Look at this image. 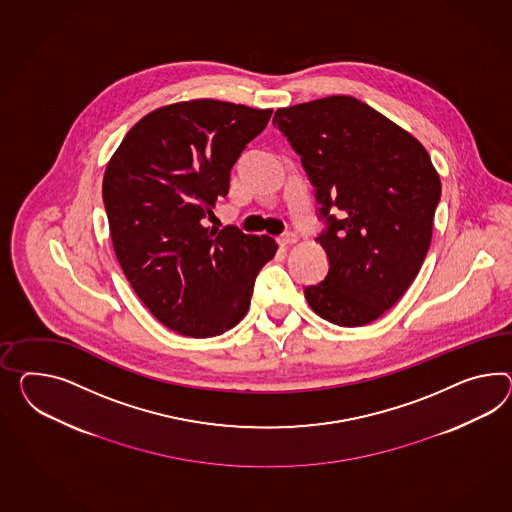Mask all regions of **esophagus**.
<instances>
[{
	"label": "esophagus",
	"instance_id": "obj_1",
	"mask_svg": "<svg viewBox=\"0 0 512 512\" xmlns=\"http://www.w3.org/2000/svg\"><path fill=\"white\" fill-rule=\"evenodd\" d=\"M293 243H297V236L291 234V232L278 237V245H280V247H289V245H293Z\"/></svg>",
	"mask_w": 512,
	"mask_h": 512
}]
</instances>
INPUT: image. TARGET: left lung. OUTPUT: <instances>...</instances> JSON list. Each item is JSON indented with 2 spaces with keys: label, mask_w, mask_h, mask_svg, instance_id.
I'll use <instances>...</instances> for the list:
<instances>
[{
  "label": "left lung",
  "mask_w": 512,
  "mask_h": 512,
  "mask_svg": "<svg viewBox=\"0 0 512 512\" xmlns=\"http://www.w3.org/2000/svg\"><path fill=\"white\" fill-rule=\"evenodd\" d=\"M273 124L301 156L328 228L323 282L304 289L315 314L364 327L403 297L427 256L442 184L425 146L353 96L280 107ZM341 210V219L329 215Z\"/></svg>",
  "instance_id": "left-lung-1"
}]
</instances>
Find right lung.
Returning <instances> with one entry per match:
<instances>
[{
    "mask_svg": "<svg viewBox=\"0 0 512 512\" xmlns=\"http://www.w3.org/2000/svg\"><path fill=\"white\" fill-rule=\"evenodd\" d=\"M271 115L211 98L163 105L133 124L105 167L118 263L150 314L178 334L211 338L236 327L278 249L273 237L202 224Z\"/></svg>",
    "mask_w": 512,
    "mask_h": 512,
    "instance_id": "obj_1",
    "label": "right lung"
}]
</instances>
